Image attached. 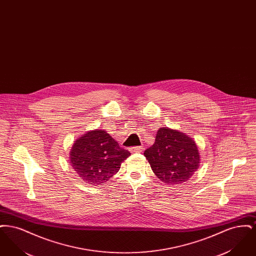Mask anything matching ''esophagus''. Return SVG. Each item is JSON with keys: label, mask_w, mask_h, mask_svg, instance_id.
I'll return each mask as SVG.
<instances>
[{"label": "esophagus", "mask_w": 256, "mask_h": 256, "mask_svg": "<svg viewBox=\"0 0 256 256\" xmlns=\"http://www.w3.org/2000/svg\"><path fill=\"white\" fill-rule=\"evenodd\" d=\"M142 146H132L130 148V152H142Z\"/></svg>", "instance_id": "obj_1"}]
</instances>
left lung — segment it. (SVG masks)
<instances>
[{"label": "left lung", "mask_w": 256, "mask_h": 256, "mask_svg": "<svg viewBox=\"0 0 256 256\" xmlns=\"http://www.w3.org/2000/svg\"><path fill=\"white\" fill-rule=\"evenodd\" d=\"M144 156L161 182L174 185L188 180L200 166V152L196 142L183 132L160 128L156 142Z\"/></svg>", "instance_id": "8db88e82"}]
</instances>
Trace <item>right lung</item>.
I'll list each match as a JSON object with an SVG mask.
<instances>
[{
	"mask_svg": "<svg viewBox=\"0 0 256 256\" xmlns=\"http://www.w3.org/2000/svg\"><path fill=\"white\" fill-rule=\"evenodd\" d=\"M130 152L119 146L106 130H91L74 143L70 163L76 174L86 183H106L121 168Z\"/></svg>",
	"mask_w": 256,
	"mask_h": 256,
	"instance_id": "add662e5",
	"label": "right lung"
}]
</instances>
